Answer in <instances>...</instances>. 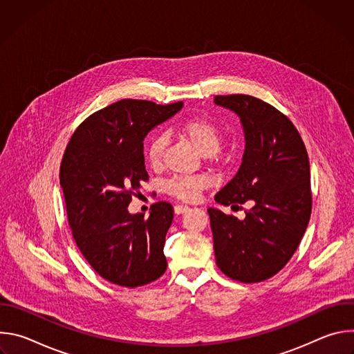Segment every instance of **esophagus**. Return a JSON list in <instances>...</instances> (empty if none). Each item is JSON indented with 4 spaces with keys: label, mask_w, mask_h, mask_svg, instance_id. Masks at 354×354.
Here are the masks:
<instances>
[{
    "label": "esophagus",
    "mask_w": 354,
    "mask_h": 354,
    "mask_svg": "<svg viewBox=\"0 0 354 354\" xmlns=\"http://www.w3.org/2000/svg\"><path fill=\"white\" fill-rule=\"evenodd\" d=\"M187 210H189V207H187L186 205H178V206H175V209H174V212H175L176 216L183 214V213H186Z\"/></svg>",
    "instance_id": "34e87169"
}]
</instances>
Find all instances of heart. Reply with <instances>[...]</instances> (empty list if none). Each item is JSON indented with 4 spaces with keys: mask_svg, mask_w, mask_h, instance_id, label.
<instances>
[{
    "mask_svg": "<svg viewBox=\"0 0 354 354\" xmlns=\"http://www.w3.org/2000/svg\"><path fill=\"white\" fill-rule=\"evenodd\" d=\"M176 131L203 157L214 156L224 138L221 127L209 118L187 119L176 127ZM165 148L167 137L162 134H156L148 140L145 145V157L151 167L158 168L162 164ZM207 186L209 182L203 176H174L164 183L162 189L165 193L183 201H196Z\"/></svg>",
    "mask_w": 354,
    "mask_h": 354,
    "instance_id": "obj_1",
    "label": "heart"
}]
</instances>
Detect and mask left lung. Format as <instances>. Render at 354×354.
<instances>
[{
  "label": "left lung",
  "mask_w": 354,
  "mask_h": 354,
  "mask_svg": "<svg viewBox=\"0 0 354 354\" xmlns=\"http://www.w3.org/2000/svg\"><path fill=\"white\" fill-rule=\"evenodd\" d=\"M214 104L241 120L245 151L236 175L216 194L223 206L249 201L238 220L210 207L216 263L228 277L258 283L279 273L304 235L313 207L310 161L294 124L249 95H218Z\"/></svg>",
  "instance_id": "left-lung-1"
}]
</instances>
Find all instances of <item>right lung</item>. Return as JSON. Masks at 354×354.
<instances>
[{
  "instance_id": "right-lung-1",
  "label": "right lung",
  "mask_w": 354,
  "mask_h": 354,
  "mask_svg": "<svg viewBox=\"0 0 354 354\" xmlns=\"http://www.w3.org/2000/svg\"><path fill=\"white\" fill-rule=\"evenodd\" d=\"M182 106L119 100L84 120L66 148L60 185L73 236L93 270L113 284L134 288L167 270L164 245L174 207L158 201L148 218L127 207L148 180L145 136Z\"/></svg>"
}]
</instances>
